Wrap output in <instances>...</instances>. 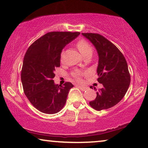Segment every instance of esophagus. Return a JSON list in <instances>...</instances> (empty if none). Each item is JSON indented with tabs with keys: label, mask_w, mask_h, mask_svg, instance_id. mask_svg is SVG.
<instances>
[{
	"label": "esophagus",
	"mask_w": 148,
	"mask_h": 148,
	"mask_svg": "<svg viewBox=\"0 0 148 148\" xmlns=\"http://www.w3.org/2000/svg\"><path fill=\"white\" fill-rule=\"evenodd\" d=\"M76 86L78 87V88H79L82 91H85V90H87V89H88V88H87V87H85V86H81L79 85H76Z\"/></svg>",
	"instance_id": "1"
}]
</instances>
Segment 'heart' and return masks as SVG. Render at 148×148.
<instances>
[{
	"label": "heart",
	"instance_id": "heart-1",
	"mask_svg": "<svg viewBox=\"0 0 148 148\" xmlns=\"http://www.w3.org/2000/svg\"><path fill=\"white\" fill-rule=\"evenodd\" d=\"M76 47L84 57L86 55H87V54L92 53V47H91L90 44L87 41L84 40V39H80V40H79L77 42ZM63 57H64V54H63V53H61L60 57V62H63ZM83 74L84 73L82 72L76 70L72 72L71 76L78 82H82V76Z\"/></svg>",
	"mask_w": 148,
	"mask_h": 148
}]
</instances>
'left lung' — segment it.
<instances>
[{
	"mask_svg": "<svg viewBox=\"0 0 148 148\" xmlns=\"http://www.w3.org/2000/svg\"><path fill=\"white\" fill-rule=\"evenodd\" d=\"M82 34L97 49L99 55L97 81L103 84V88L97 91V97L90 105L97 111L109 109L121 101L130 86V74L127 62L120 50L101 35L94 33ZM90 88L92 89V86Z\"/></svg>",
	"mask_w": 148,
	"mask_h": 148,
	"instance_id": "1",
	"label": "left lung"
}]
</instances>
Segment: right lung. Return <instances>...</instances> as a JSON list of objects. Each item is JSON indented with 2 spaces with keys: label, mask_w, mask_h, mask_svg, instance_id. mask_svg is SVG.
Instances as JSON below:
<instances>
[{
  "label": "right lung",
  "mask_w": 148,
  "mask_h": 148,
  "mask_svg": "<svg viewBox=\"0 0 148 148\" xmlns=\"http://www.w3.org/2000/svg\"><path fill=\"white\" fill-rule=\"evenodd\" d=\"M80 34L79 32H51L35 41L23 58L21 80L29 102L43 113L59 112L66 101L69 90L74 86L65 82L55 85V71L60 67L62 49Z\"/></svg>",
  "instance_id": "right-lung-1"
}]
</instances>
